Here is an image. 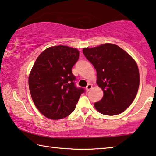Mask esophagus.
Here are the masks:
<instances>
[{"instance_id":"1","label":"esophagus","mask_w":156,"mask_h":156,"mask_svg":"<svg viewBox=\"0 0 156 156\" xmlns=\"http://www.w3.org/2000/svg\"><path fill=\"white\" fill-rule=\"evenodd\" d=\"M92 85L91 84H89V85H87V87H85V90H86V91H87V92H89L90 90L92 89Z\"/></svg>"}]
</instances>
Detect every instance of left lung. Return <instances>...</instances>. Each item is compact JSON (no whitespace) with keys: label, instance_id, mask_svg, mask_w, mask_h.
<instances>
[{"label":"left lung","instance_id":"1","mask_svg":"<svg viewBox=\"0 0 156 156\" xmlns=\"http://www.w3.org/2000/svg\"><path fill=\"white\" fill-rule=\"evenodd\" d=\"M83 52L97 71V83L104 92L96 110L115 115L126 110L137 94L139 71L135 60L126 51L112 43L84 48Z\"/></svg>","mask_w":156,"mask_h":156}]
</instances>
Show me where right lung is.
<instances>
[{
  "label": "right lung",
  "instance_id": "right-lung-1",
  "mask_svg": "<svg viewBox=\"0 0 156 156\" xmlns=\"http://www.w3.org/2000/svg\"><path fill=\"white\" fill-rule=\"evenodd\" d=\"M79 58L78 49L52 46L43 51L29 76L31 96L36 107L46 118L59 120L74 111L84 92L74 85L71 69Z\"/></svg>",
  "mask_w": 156,
  "mask_h": 156
}]
</instances>
